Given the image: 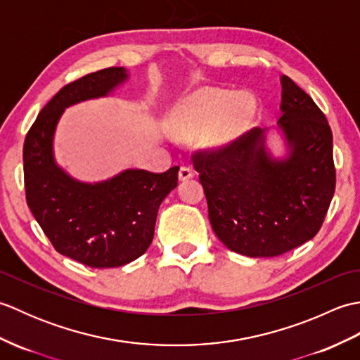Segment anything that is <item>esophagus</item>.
I'll use <instances>...</instances> for the list:
<instances>
[{
  "instance_id": "34e87169",
  "label": "esophagus",
  "mask_w": 360,
  "mask_h": 360,
  "mask_svg": "<svg viewBox=\"0 0 360 360\" xmlns=\"http://www.w3.org/2000/svg\"><path fill=\"white\" fill-rule=\"evenodd\" d=\"M190 178H193V170L187 165H182L179 168V181H187Z\"/></svg>"
}]
</instances>
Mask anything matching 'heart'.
<instances>
[{
  "label": "heart",
  "instance_id": "heart-1",
  "mask_svg": "<svg viewBox=\"0 0 360 360\" xmlns=\"http://www.w3.org/2000/svg\"><path fill=\"white\" fill-rule=\"evenodd\" d=\"M254 111L255 101L249 94H201L176 106L172 128L179 137L209 133V141L221 147L246 127Z\"/></svg>",
  "mask_w": 360,
  "mask_h": 360
}]
</instances>
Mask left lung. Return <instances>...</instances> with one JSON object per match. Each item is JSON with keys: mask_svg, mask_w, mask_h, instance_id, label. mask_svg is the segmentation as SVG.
Segmentation results:
<instances>
[{"mask_svg": "<svg viewBox=\"0 0 360 360\" xmlns=\"http://www.w3.org/2000/svg\"><path fill=\"white\" fill-rule=\"evenodd\" d=\"M277 129L286 155L266 147L254 128L217 151L193 155L213 232L246 257H278L314 238L335 190L333 133L314 101L286 75Z\"/></svg>", "mask_w": 360, "mask_h": 360, "instance_id": "left-lung-1", "label": "left lung"}]
</instances>
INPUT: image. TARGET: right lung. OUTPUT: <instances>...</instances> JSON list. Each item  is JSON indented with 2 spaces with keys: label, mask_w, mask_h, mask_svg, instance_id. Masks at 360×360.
<instances>
[{
  "label": "right lung",
  "mask_w": 360,
  "mask_h": 360,
  "mask_svg": "<svg viewBox=\"0 0 360 360\" xmlns=\"http://www.w3.org/2000/svg\"><path fill=\"white\" fill-rule=\"evenodd\" d=\"M128 80L106 68L63 86L37 116L22 148L26 201L58 254L97 269L134 262L150 248L159 205L178 186L179 167L164 173L128 168L82 182L56 162L53 134L68 106L110 96Z\"/></svg>",
  "instance_id": "right-lung-1"
}]
</instances>
